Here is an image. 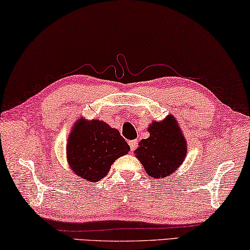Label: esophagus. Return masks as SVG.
<instances>
[{
    "instance_id": "34e87169",
    "label": "esophagus",
    "mask_w": 250,
    "mask_h": 250,
    "mask_svg": "<svg viewBox=\"0 0 250 250\" xmlns=\"http://www.w3.org/2000/svg\"><path fill=\"white\" fill-rule=\"evenodd\" d=\"M129 146H130V149H131V151H134V150H136V148L138 146V141L137 140L129 141Z\"/></svg>"
}]
</instances>
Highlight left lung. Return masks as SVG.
<instances>
[{
    "label": "left lung",
    "instance_id": "left-lung-1",
    "mask_svg": "<svg viewBox=\"0 0 250 250\" xmlns=\"http://www.w3.org/2000/svg\"><path fill=\"white\" fill-rule=\"evenodd\" d=\"M149 138L142 139L134 156L151 178H166L180 167L187 156V141L176 118L169 114L148 126Z\"/></svg>",
    "mask_w": 250,
    "mask_h": 250
}]
</instances>
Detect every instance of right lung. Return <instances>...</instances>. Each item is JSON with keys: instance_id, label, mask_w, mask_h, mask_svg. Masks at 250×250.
Segmentation results:
<instances>
[{"instance_id": "add662e5", "label": "right lung", "mask_w": 250, "mask_h": 250, "mask_svg": "<svg viewBox=\"0 0 250 250\" xmlns=\"http://www.w3.org/2000/svg\"><path fill=\"white\" fill-rule=\"evenodd\" d=\"M130 146L118 129L102 120L79 118L66 142V160L74 175L86 182H98L111 165L129 152Z\"/></svg>"}]
</instances>
